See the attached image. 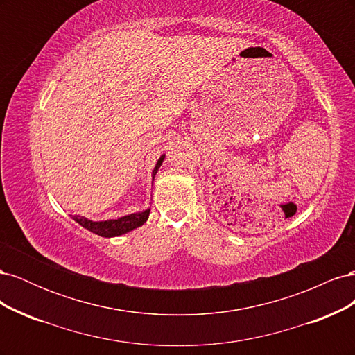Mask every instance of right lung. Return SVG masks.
<instances>
[{
    "mask_svg": "<svg viewBox=\"0 0 355 355\" xmlns=\"http://www.w3.org/2000/svg\"><path fill=\"white\" fill-rule=\"evenodd\" d=\"M164 158H166V155H161L158 158L157 164L153 170V182H154V178L157 175L158 168L161 167V164H163ZM149 211H151V209H146L144 211H137V213H132V214H125V216L118 218V219H108V220H99V222L90 220L84 216H78V214H75V216H72V218L75 222H78L85 230L98 234V235H101V237L111 239V237H118V235L127 234L139 227H142V225L149 218Z\"/></svg>",
    "mask_w": 355,
    "mask_h": 355,
    "instance_id": "right-lung-1",
    "label": "right lung"
}]
</instances>
